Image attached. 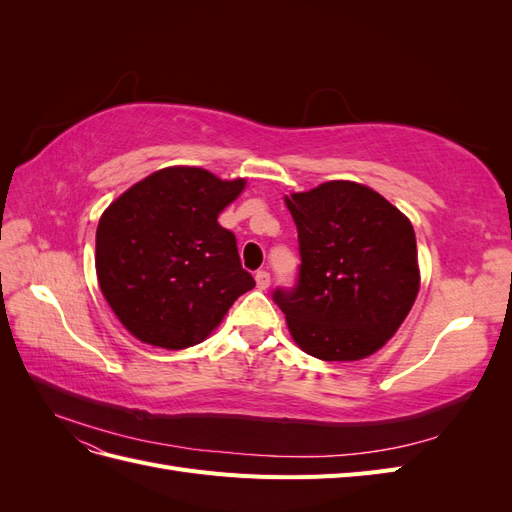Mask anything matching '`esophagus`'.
<instances>
[{
	"instance_id": "34e87169",
	"label": "esophagus",
	"mask_w": 512,
	"mask_h": 512,
	"mask_svg": "<svg viewBox=\"0 0 512 512\" xmlns=\"http://www.w3.org/2000/svg\"><path fill=\"white\" fill-rule=\"evenodd\" d=\"M256 286H258V290H267L271 286V275L267 271H258L256 273Z\"/></svg>"
}]
</instances>
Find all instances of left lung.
Here are the masks:
<instances>
[{
	"label": "left lung",
	"instance_id": "obj_1",
	"mask_svg": "<svg viewBox=\"0 0 512 512\" xmlns=\"http://www.w3.org/2000/svg\"><path fill=\"white\" fill-rule=\"evenodd\" d=\"M284 203L299 232L301 271L275 303L303 352L361 361L406 320L421 288L412 222L369 185L335 179Z\"/></svg>",
	"mask_w": 512,
	"mask_h": 512
}]
</instances>
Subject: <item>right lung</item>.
I'll return each instance as SVG.
<instances>
[{
	"mask_svg": "<svg viewBox=\"0 0 512 512\" xmlns=\"http://www.w3.org/2000/svg\"><path fill=\"white\" fill-rule=\"evenodd\" d=\"M245 185L200 166H166L104 209L96 230L98 284L138 342L196 346L256 286L241 269L235 235L218 224Z\"/></svg>",
	"mask_w": 512,
	"mask_h": 512,
	"instance_id": "obj_1",
	"label": "right lung"
}]
</instances>
